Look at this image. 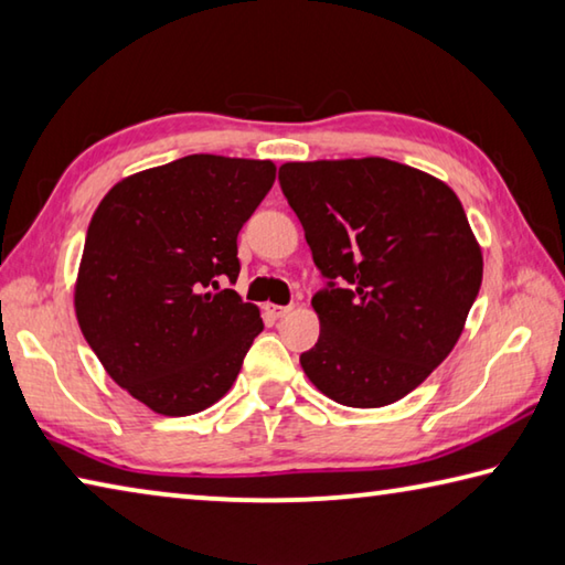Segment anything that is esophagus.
Wrapping results in <instances>:
<instances>
[{"label":"esophagus","instance_id":"34e87169","mask_svg":"<svg viewBox=\"0 0 565 565\" xmlns=\"http://www.w3.org/2000/svg\"><path fill=\"white\" fill-rule=\"evenodd\" d=\"M264 309L271 319H284V317H289V313H291V306H279V303H266Z\"/></svg>","mask_w":565,"mask_h":565}]
</instances>
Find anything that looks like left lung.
<instances>
[{"mask_svg": "<svg viewBox=\"0 0 565 565\" xmlns=\"http://www.w3.org/2000/svg\"><path fill=\"white\" fill-rule=\"evenodd\" d=\"M327 286L301 366L321 394L379 408L411 394L461 337L483 259L444 181L381 157L279 169Z\"/></svg>", "mask_w": 565, "mask_h": 565, "instance_id": "obj_1", "label": "left lung"}]
</instances>
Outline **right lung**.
Returning a JSON list of instances; mask_svg holds the SVG:
<instances>
[{
	"label": "right lung",
	"instance_id": "right-lung-1",
	"mask_svg": "<svg viewBox=\"0 0 565 565\" xmlns=\"http://www.w3.org/2000/svg\"><path fill=\"white\" fill-rule=\"evenodd\" d=\"M276 179L271 161L191 154L119 181L84 242L76 319L121 388L164 416L222 398L264 329L236 284V236Z\"/></svg>",
	"mask_w": 565,
	"mask_h": 565
}]
</instances>
